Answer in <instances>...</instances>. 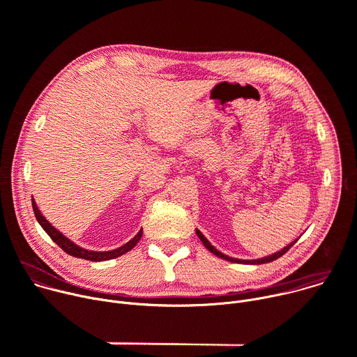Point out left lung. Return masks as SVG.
Instances as JSON below:
<instances>
[{
    "label": "left lung",
    "mask_w": 357,
    "mask_h": 357,
    "mask_svg": "<svg viewBox=\"0 0 357 357\" xmlns=\"http://www.w3.org/2000/svg\"><path fill=\"white\" fill-rule=\"evenodd\" d=\"M196 234H197V237L200 238V241L203 243V245H205L211 252H213L215 256H218V257H220V259H223V260H227V261H230V263H237V264H266V263H271V261L280 259V257L282 256V254H285V252L298 241V238H296V240H294L292 243H289L288 245H285L284 248H281L280 251H277V252H274V254H270V256H266V257H263V259H257V260H241V259L229 257V256H226V254H223L222 251H219L215 245L211 244V241H209L205 236H203L197 229H196Z\"/></svg>",
    "instance_id": "left-lung-1"
}]
</instances>
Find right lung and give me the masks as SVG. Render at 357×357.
<instances>
[{"mask_svg": "<svg viewBox=\"0 0 357 357\" xmlns=\"http://www.w3.org/2000/svg\"><path fill=\"white\" fill-rule=\"evenodd\" d=\"M32 208H33V213H35V218L38 220V223L42 226V229L47 233V236L52 238L63 251H66L69 256H73V257H77V259H83V260H89V261H106V260H112V259H117L120 256H123V254L128 252L141 238L142 236V229L130 240L127 241L126 244H123L121 247L119 248H114V250H109V251H94V250H87V248H83L80 245H77L76 243H73L70 238H68L66 236H63V233H61L56 227H54L52 225H50L46 218L40 213L39 208L36 206V202L35 199L32 197Z\"/></svg>", "mask_w": 357, "mask_h": 357, "instance_id": "1", "label": "right lung"}]
</instances>
